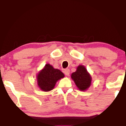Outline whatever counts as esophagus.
<instances>
[{
    "instance_id": "1",
    "label": "esophagus",
    "mask_w": 126,
    "mask_h": 126,
    "mask_svg": "<svg viewBox=\"0 0 126 126\" xmlns=\"http://www.w3.org/2000/svg\"><path fill=\"white\" fill-rule=\"evenodd\" d=\"M64 74L66 75V76H69V74H70V70L69 69H66L64 70Z\"/></svg>"
}]
</instances>
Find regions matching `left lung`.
Instances as JSON below:
<instances>
[{"label":"left lung","instance_id":"8db88e82","mask_svg":"<svg viewBox=\"0 0 126 126\" xmlns=\"http://www.w3.org/2000/svg\"><path fill=\"white\" fill-rule=\"evenodd\" d=\"M71 78L80 91H85L90 87L92 77L83 65H79L76 72L71 75Z\"/></svg>","mask_w":126,"mask_h":126}]
</instances>
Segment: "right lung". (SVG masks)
<instances>
[{
	"mask_svg": "<svg viewBox=\"0 0 126 126\" xmlns=\"http://www.w3.org/2000/svg\"><path fill=\"white\" fill-rule=\"evenodd\" d=\"M64 77L63 72L47 63L37 75V85L41 90L48 92L54 89L57 82Z\"/></svg>",
	"mask_w": 126,
	"mask_h": 126,
	"instance_id": "right-lung-1",
	"label": "right lung"
}]
</instances>
